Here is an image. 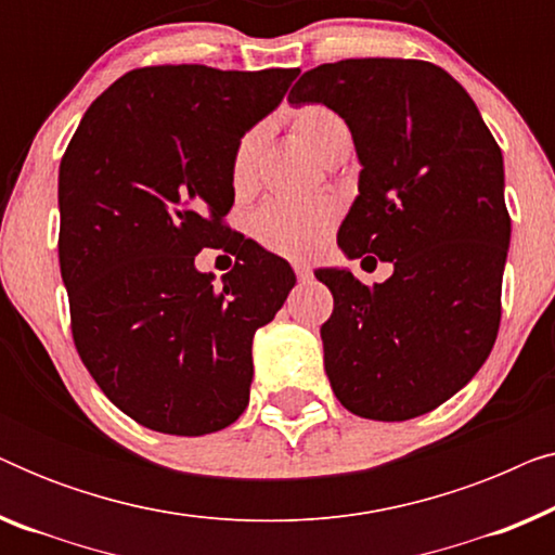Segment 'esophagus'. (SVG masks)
Masks as SVG:
<instances>
[{"instance_id": "esophagus-1", "label": "esophagus", "mask_w": 555, "mask_h": 555, "mask_svg": "<svg viewBox=\"0 0 555 555\" xmlns=\"http://www.w3.org/2000/svg\"><path fill=\"white\" fill-rule=\"evenodd\" d=\"M293 270H295V275H298L300 283H308V280L313 278V272H310V264H306V262H295Z\"/></svg>"}]
</instances>
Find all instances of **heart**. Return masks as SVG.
I'll return each mask as SVG.
<instances>
[{"label": "heart", "mask_w": 555, "mask_h": 555, "mask_svg": "<svg viewBox=\"0 0 555 555\" xmlns=\"http://www.w3.org/2000/svg\"><path fill=\"white\" fill-rule=\"evenodd\" d=\"M293 133L313 151L318 158L328 162L333 154L351 146V131L344 116L323 103H306L287 116ZM262 149V128H249L234 146L230 164V181L237 194H247L255 186L257 156ZM338 219V204L331 196L315 199H287L278 196L257 209L253 234L270 253L285 257H306L315 253L325 234Z\"/></svg>", "instance_id": "heart-1"}]
</instances>
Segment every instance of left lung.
Wrapping results in <instances>:
<instances>
[{
	"label": "left lung",
	"mask_w": 555,
	"mask_h": 555,
	"mask_svg": "<svg viewBox=\"0 0 555 555\" xmlns=\"http://www.w3.org/2000/svg\"><path fill=\"white\" fill-rule=\"evenodd\" d=\"M287 101L344 116L361 173L338 247L393 264L374 287L315 270L333 293L321 325L333 393L363 420L427 414L480 371L498 338L511 245L500 146L467 90L427 60L318 65Z\"/></svg>",
	"instance_id": "left-lung-1"
}]
</instances>
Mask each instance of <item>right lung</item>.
Listing matches in <instances>:
<instances>
[{"instance_id":"1","label":"right lung","mask_w":555,"mask_h":555,"mask_svg":"<svg viewBox=\"0 0 555 555\" xmlns=\"http://www.w3.org/2000/svg\"><path fill=\"white\" fill-rule=\"evenodd\" d=\"M298 67H135L98 95L60 162V272L82 363L120 412L164 435L237 422L253 338L295 285L283 257L224 224L237 141ZM204 246L238 257L217 288Z\"/></svg>"}]
</instances>
